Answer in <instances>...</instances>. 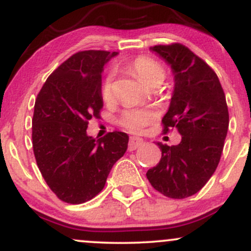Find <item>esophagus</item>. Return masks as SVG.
I'll list each match as a JSON object with an SVG mask.
<instances>
[{
    "label": "esophagus",
    "instance_id": "obj_1",
    "mask_svg": "<svg viewBox=\"0 0 251 251\" xmlns=\"http://www.w3.org/2000/svg\"><path fill=\"white\" fill-rule=\"evenodd\" d=\"M144 140L142 138H137V137H131V139H129L128 142V150L129 151H133L137 148H139L140 145H143Z\"/></svg>",
    "mask_w": 251,
    "mask_h": 251
}]
</instances>
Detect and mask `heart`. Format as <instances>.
<instances>
[{"instance_id":"obj_1","label":"heart","mask_w":251,"mask_h":251,"mask_svg":"<svg viewBox=\"0 0 251 251\" xmlns=\"http://www.w3.org/2000/svg\"><path fill=\"white\" fill-rule=\"evenodd\" d=\"M128 72L137 77L146 87L159 86L165 79V68L159 62L148 56H139L128 65ZM113 77L108 75L101 87V97L105 101L113 98ZM157 114L152 109H129L124 112L120 118V124L125 128L133 132L142 131L143 127L154 122Z\"/></svg>"}]
</instances>
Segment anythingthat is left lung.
<instances>
[{"label": "left lung", "mask_w": 251, "mask_h": 251, "mask_svg": "<svg viewBox=\"0 0 251 251\" xmlns=\"http://www.w3.org/2000/svg\"><path fill=\"white\" fill-rule=\"evenodd\" d=\"M170 65L175 88L166 114L164 133L177 128L178 145L157 143L162 158L146 177L160 194L181 200L197 194L220 163L229 127L226 94L208 63L180 43L150 48Z\"/></svg>", "instance_id": "1"}]
</instances>
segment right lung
<instances>
[{"label": "right lung", "instance_id": "right-lung-1", "mask_svg": "<svg viewBox=\"0 0 251 251\" xmlns=\"http://www.w3.org/2000/svg\"><path fill=\"white\" fill-rule=\"evenodd\" d=\"M117 51L83 50L46 80L33 116V150L43 179L59 200L81 204L99 194L109 171L127 150L128 135L109 132L100 139L86 132L100 118L101 73Z\"/></svg>", "mask_w": 251, "mask_h": 251}]
</instances>
